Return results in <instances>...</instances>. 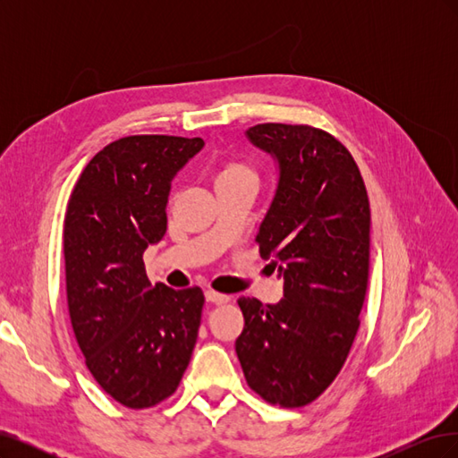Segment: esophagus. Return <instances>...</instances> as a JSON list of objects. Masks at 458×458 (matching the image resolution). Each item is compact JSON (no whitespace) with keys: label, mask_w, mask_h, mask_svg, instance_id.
<instances>
[{"label":"esophagus","mask_w":458,"mask_h":458,"mask_svg":"<svg viewBox=\"0 0 458 458\" xmlns=\"http://www.w3.org/2000/svg\"><path fill=\"white\" fill-rule=\"evenodd\" d=\"M204 296H206V301L216 303V306H221V303H227L229 301L227 294H219V293H214V290H206Z\"/></svg>","instance_id":"34e87169"}]
</instances>
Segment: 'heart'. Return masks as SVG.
<instances>
[{"instance_id":"b5f03b06","label":"heart","mask_w":458,"mask_h":458,"mask_svg":"<svg viewBox=\"0 0 458 458\" xmlns=\"http://www.w3.org/2000/svg\"><path fill=\"white\" fill-rule=\"evenodd\" d=\"M242 182L256 183V174L252 172L250 165H246L244 162H234V160L224 162L214 175L216 187L229 185V183H242Z\"/></svg>"}]
</instances>
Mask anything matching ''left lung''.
Instances as JSON below:
<instances>
[{
	"instance_id": "left-lung-1",
	"label": "left lung",
	"mask_w": 458,
	"mask_h": 458,
	"mask_svg": "<svg viewBox=\"0 0 458 458\" xmlns=\"http://www.w3.org/2000/svg\"><path fill=\"white\" fill-rule=\"evenodd\" d=\"M252 145L279 164L256 242L284 298H239L237 355L248 386L273 405L303 407L338 377L359 328L370 246L367 189L350 150L311 126L258 123Z\"/></svg>"
}]
</instances>
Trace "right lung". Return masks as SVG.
Returning a JSON list of instances; mask_svg holds the SVG:
<instances>
[{
  "label": "right lung",
  "mask_w": 458,
  "mask_h": 458,
  "mask_svg": "<svg viewBox=\"0 0 458 458\" xmlns=\"http://www.w3.org/2000/svg\"><path fill=\"white\" fill-rule=\"evenodd\" d=\"M200 137L130 135L89 160L64 216L68 311L86 365L130 409L170 397L195 350L204 294L147 279L143 252L162 241L172 179Z\"/></svg>",
  "instance_id": "1"
}]
</instances>
